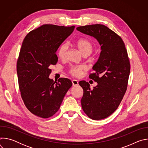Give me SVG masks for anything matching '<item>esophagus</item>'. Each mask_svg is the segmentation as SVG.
Masks as SVG:
<instances>
[{
  "mask_svg": "<svg viewBox=\"0 0 148 148\" xmlns=\"http://www.w3.org/2000/svg\"><path fill=\"white\" fill-rule=\"evenodd\" d=\"M72 83H73V86H76L78 85V81L76 79H73L72 80Z\"/></svg>",
  "mask_w": 148,
  "mask_h": 148,
  "instance_id": "obj_1",
  "label": "esophagus"
}]
</instances>
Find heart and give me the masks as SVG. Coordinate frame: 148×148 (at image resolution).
<instances>
[{
	"instance_id": "obj_1",
	"label": "heart",
	"mask_w": 148,
	"mask_h": 148,
	"mask_svg": "<svg viewBox=\"0 0 148 148\" xmlns=\"http://www.w3.org/2000/svg\"><path fill=\"white\" fill-rule=\"evenodd\" d=\"M76 46L79 51L84 56L90 55L93 50V44L92 42L87 38H80L76 41ZM67 51V45H62L58 51V55L61 59L66 58ZM86 70V67L82 65H73L71 66L69 72L73 75L75 77H80L83 73Z\"/></svg>"
}]
</instances>
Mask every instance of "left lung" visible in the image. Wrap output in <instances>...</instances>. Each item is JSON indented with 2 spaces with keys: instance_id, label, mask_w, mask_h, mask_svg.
Returning a JSON list of instances; mask_svg holds the SVG:
<instances>
[{
  "instance_id": "left-lung-1",
  "label": "left lung",
  "mask_w": 148,
  "mask_h": 148,
  "mask_svg": "<svg viewBox=\"0 0 148 148\" xmlns=\"http://www.w3.org/2000/svg\"><path fill=\"white\" fill-rule=\"evenodd\" d=\"M78 31L95 37L101 51L89 78L98 83L91 90L85 81L79 82L84 93L81 106L91 119L100 120L111 115L118 108L127 90L130 62L121 37L103 25L79 26Z\"/></svg>"
}]
</instances>
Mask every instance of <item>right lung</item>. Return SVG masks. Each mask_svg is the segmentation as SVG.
<instances>
[{
  "instance_id": "1",
  "label": "right lung",
  "mask_w": 148,
  "mask_h": 148,
  "mask_svg": "<svg viewBox=\"0 0 148 148\" xmlns=\"http://www.w3.org/2000/svg\"><path fill=\"white\" fill-rule=\"evenodd\" d=\"M74 26L44 25L29 32L23 40L17 61L20 94L28 110L42 118L53 116L59 110L71 81L49 78L50 65H56L60 46L74 31Z\"/></svg>"
}]
</instances>
